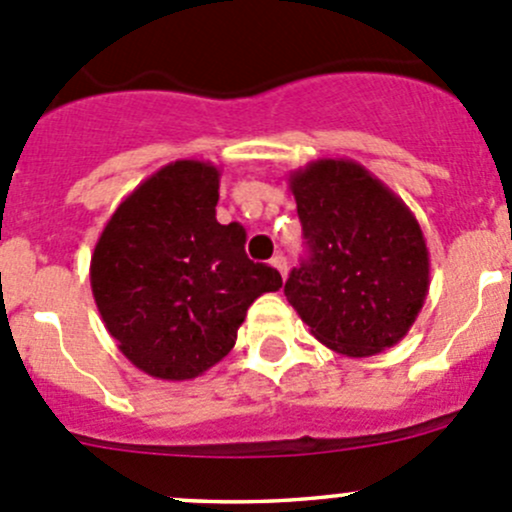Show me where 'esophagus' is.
<instances>
[{"label":"esophagus","instance_id":"obj_1","mask_svg":"<svg viewBox=\"0 0 512 512\" xmlns=\"http://www.w3.org/2000/svg\"><path fill=\"white\" fill-rule=\"evenodd\" d=\"M270 262H272V267H275V270L280 272L282 277H287V257L285 255H275Z\"/></svg>","mask_w":512,"mask_h":512}]
</instances>
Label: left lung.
<instances>
[{"label": "left lung", "instance_id": "left-lung-1", "mask_svg": "<svg viewBox=\"0 0 512 512\" xmlns=\"http://www.w3.org/2000/svg\"><path fill=\"white\" fill-rule=\"evenodd\" d=\"M309 257L285 294L314 339L344 356L394 347L416 322L431 282L426 237L409 205L349 158L289 173Z\"/></svg>", "mask_w": 512, "mask_h": 512}]
</instances>
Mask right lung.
Returning <instances> with one entry per match:
<instances>
[{
	"instance_id": "add662e5",
	"label": "right lung",
	"mask_w": 512,
	"mask_h": 512,
	"mask_svg": "<svg viewBox=\"0 0 512 512\" xmlns=\"http://www.w3.org/2000/svg\"><path fill=\"white\" fill-rule=\"evenodd\" d=\"M220 168L175 160L128 193L94 255L91 292L108 334L136 369L163 381L205 374L235 347L275 267L245 255V227L215 218Z\"/></svg>"
}]
</instances>
